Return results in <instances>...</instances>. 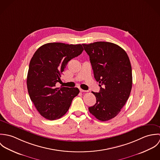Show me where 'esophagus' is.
Instances as JSON below:
<instances>
[{
	"mask_svg": "<svg viewBox=\"0 0 160 160\" xmlns=\"http://www.w3.org/2000/svg\"><path fill=\"white\" fill-rule=\"evenodd\" d=\"M79 91H80L81 92H87V91H84V90L81 89H79Z\"/></svg>",
	"mask_w": 160,
	"mask_h": 160,
	"instance_id": "1",
	"label": "esophagus"
}]
</instances>
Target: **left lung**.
<instances>
[{"mask_svg": "<svg viewBox=\"0 0 160 160\" xmlns=\"http://www.w3.org/2000/svg\"><path fill=\"white\" fill-rule=\"evenodd\" d=\"M82 46L100 87L99 92H92L97 100L89 111L100 121H108L120 112L130 95L132 76L129 58L124 49L112 42Z\"/></svg>", "mask_w": 160, "mask_h": 160, "instance_id": "obj_1", "label": "left lung"}]
</instances>
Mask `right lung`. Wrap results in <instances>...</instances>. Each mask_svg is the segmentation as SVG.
I'll return each instance as SVG.
<instances>
[{"instance_id": "add662e5", "label": "right lung", "mask_w": 160, "mask_h": 160, "mask_svg": "<svg viewBox=\"0 0 160 160\" xmlns=\"http://www.w3.org/2000/svg\"><path fill=\"white\" fill-rule=\"evenodd\" d=\"M83 50L81 44L53 42L40 47L33 55L27 76L28 91L38 112L46 119L55 120L66 114L79 93L77 88L55 85L62 81L61 74L69 61Z\"/></svg>"}]
</instances>
